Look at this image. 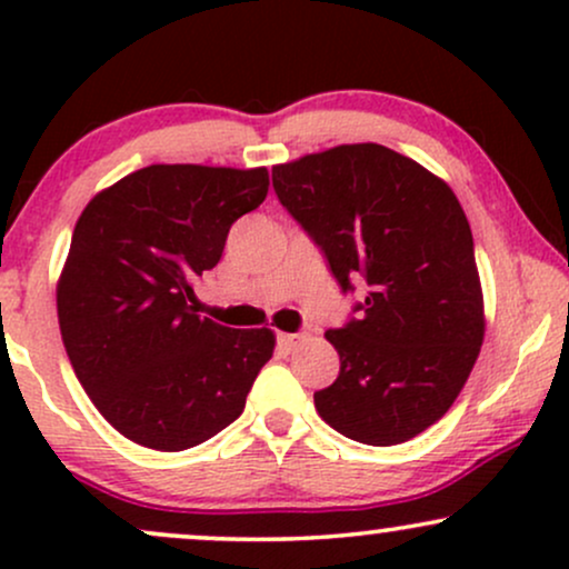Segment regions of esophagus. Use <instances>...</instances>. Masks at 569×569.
Here are the masks:
<instances>
[{
	"instance_id": "34e87169",
	"label": "esophagus",
	"mask_w": 569,
	"mask_h": 569,
	"mask_svg": "<svg viewBox=\"0 0 569 569\" xmlns=\"http://www.w3.org/2000/svg\"><path fill=\"white\" fill-rule=\"evenodd\" d=\"M299 342H302V335H278V345L283 350H293Z\"/></svg>"
}]
</instances>
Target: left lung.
Segmentation results:
<instances>
[{
	"label": "left lung",
	"mask_w": 569,
	"mask_h": 569,
	"mask_svg": "<svg viewBox=\"0 0 569 569\" xmlns=\"http://www.w3.org/2000/svg\"><path fill=\"white\" fill-rule=\"evenodd\" d=\"M280 206L321 248L345 293L326 339L339 377L316 409L352 441L393 447L447 415L485 339V297L466 211L447 181L382 143H342L272 168Z\"/></svg>",
	"instance_id": "obj_1"
}]
</instances>
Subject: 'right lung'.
Listing matches in <instances>:
<instances>
[{
    "label": "right lung",
    "instance_id": "obj_1",
    "mask_svg": "<svg viewBox=\"0 0 569 569\" xmlns=\"http://www.w3.org/2000/svg\"><path fill=\"white\" fill-rule=\"evenodd\" d=\"M267 187V168L149 166L77 219L58 323L84 393L126 439L181 452L243 411L276 335L198 316L192 283L219 264L230 227Z\"/></svg>",
    "mask_w": 569,
    "mask_h": 569
}]
</instances>
